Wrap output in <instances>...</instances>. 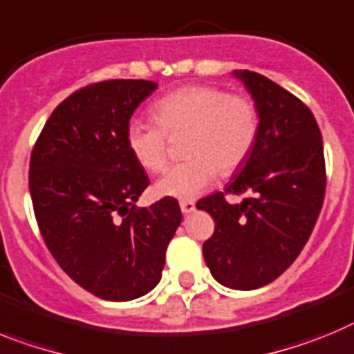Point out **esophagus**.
<instances>
[{
    "instance_id": "34e87169",
    "label": "esophagus",
    "mask_w": 354,
    "mask_h": 354,
    "mask_svg": "<svg viewBox=\"0 0 354 354\" xmlns=\"http://www.w3.org/2000/svg\"><path fill=\"white\" fill-rule=\"evenodd\" d=\"M180 208L183 214L189 215L196 210V203L194 201H180Z\"/></svg>"
}]
</instances>
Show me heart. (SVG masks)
<instances>
[{
	"label": "heart",
	"mask_w": 354,
	"mask_h": 354,
	"mask_svg": "<svg viewBox=\"0 0 354 354\" xmlns=\"http://www.w3.org/2000/svg\"><path fill=\"white\" fill-rule=\"evenodd\" d=\"M153 122L131 121L126 144L133 158L149 173L167 165V137L185 133L174 165L156 181V194L189 201L221 174H232L253 151L258 137V110L251 97L228 94L214 85H185L169 92L151 106Z\"/></svg>",
	"instance_id": "obj_1"
}]
</instances>
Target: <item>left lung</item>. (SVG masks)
Wrapping results in <instances>:
<instances>
[{
    "instance_id": "obj_1",
    "label": "left lung",
    "mask_w": 354,
    "mask_h": 354,
    "mask_svg": "<svg viewBox=\"0 0 354 354\" xmlns=\"http://www.w3.org/2000/svg\"><path fill=\"white\" fill-rule=\"evenodd\" d=\"M233 75L257 104L258 137L226 192L248 198L230 205L215 192L196 207L215 221L203 244L212 276L224 287L253 290L283 274L310 239L324 201V147L303 101L253 71Z\"/></svg>"
}]
</instances>
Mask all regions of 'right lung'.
Wrapping results in <instances>:
<instances>
[{
	"label": "right lung",
	"instance_id": "1",
	"mask_svg": "<svg viewBox=\"0 0 354 354\" xmlns=\"http://www.w3.org/2000/svg\"><path fill=\"white\" fill-rule=\"evenodd\" d=\"M156 87L109 80L73 92L49 115L30 158L33 212L49 253L106 301L137 299L156 287L181 223L174 198L135 207L149 180L128 149L126 128Z\"/></svg>",
	"mask_w": 354,
	"mask_h": 354
}]
</instances>
